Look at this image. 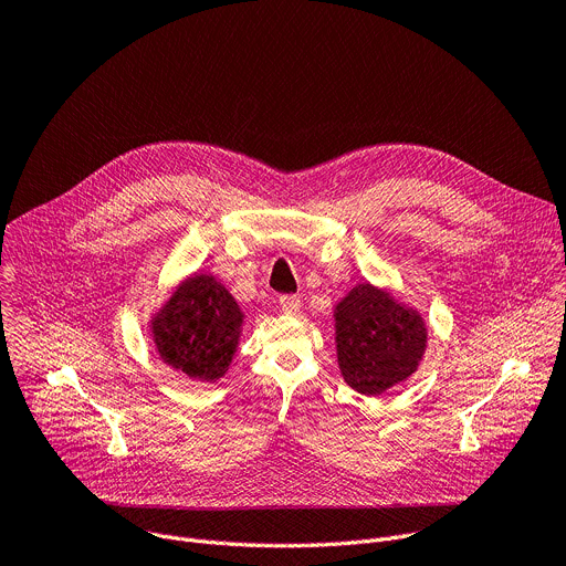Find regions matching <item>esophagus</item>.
<instances>
[{
	"label": "esophagus",
	"instance_id": "esophagus-1",
	"mask_svg": "<svg viewBox=\"0 0 566 566\" xmlns=\"http://www.w3.org/2000/svg\"><path fill=\"white\" fill-rule=\"evenodd\" d=\"M280 306H282V311H284V313L295 315V313L300 311V306H302L300 295H282V297H280Z\"/></svg>",
	"mask_w": 566,
	"mask_h": 566
}]
</instances>
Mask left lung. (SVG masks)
Wrapping results in <instances>:
<instances>
[{
	"label": "left lung",
	"mask_w": 566,
	"mask_h": 566,
	"mask_svg": "<svg viewBox=\"0 0 566 566\" xmlns=\"http://www.w3.org/2000/svg\"><path fill=\"white\" fill-rule=\"evenodd\" d=\"M334 329L340 374L365 396L406 382L428 349L423 315L371 282L356 284L334 306Z\"/></svg>",
	"instance_id": "1"
}]
</instances>
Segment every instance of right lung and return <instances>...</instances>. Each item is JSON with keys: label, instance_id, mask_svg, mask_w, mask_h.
Masks as SVG:
<instances>
[{"label": "right lung", "instance_id": "add662e5", "mask_svg": "<svg viewBox=\"0 0 566 566\" xmlns=\"http://www.w3.org/2000/svg\"><path fill=\"white\" fill-rule=\"evenodd\" d=\"M247 313L210 273H192L149 319L158 358L192 380L217 382L228 371Z\"/></svg>", "mask_w": 566, "mask_h": 566}]
</instances>
